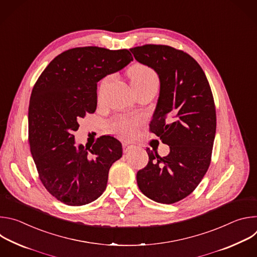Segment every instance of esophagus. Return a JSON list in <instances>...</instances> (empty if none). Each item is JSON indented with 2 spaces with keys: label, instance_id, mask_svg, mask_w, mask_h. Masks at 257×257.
I'll return each mask as SVG.
<instances>
[{
  "label": "esophagus",
  "instance_id": "obj_1",
  "mask_svg": "<svg viewBox=\"0 0 257 257\" xmlns=\"http://www.w3.org/2000/svg\"><path fill=\"white\" fill-rule=\"evenodd\" d=\"M122 146H123V152H124L125 154L131 152V151L134 149V146H133L132 144H129L128 142H123V143H122Z\"/></svg>",
  "mask_w": 257,
  "mask_h": 257
}]
</instances>
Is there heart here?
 Wrapping results in <instances>:
<instances>
[{
    "label": "heart",
    "instance_id": "obj_1",
    "mask_svg": "<svg viewBox=\"0 0 257 257\" xmlns=\"http://www.w3.org/2000/svg\"><path fill=\"white\" fill-rule=\"evenodd\" d=\"M128 75L130 79V84L134 90L141 88L143 86L150 84H159V77L157 73L150 68L149 66L143 64L133 65L129 71ZM112 80V76H106L100 83L99 93L102 92L104 87ZM139 123V119L135 117L121 116L115 118L111 123L108 124V128L119 137L130 138L135 133V128Z\"/></svg>",
    "mask_w": 257,
    "mask_h": 257
}]
</instances>
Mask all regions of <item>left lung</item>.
Wrapping results in <instances>:
<instances>
[{"label": "left lung", "instance_id": "left-lung-1", "mask_svg": "<svg viewBox=\"0 0 257 257\" xmlns=\"http://www.w3.org/2000/svg\"><path fill=\"white\" fill-rule=\"evenodd\" d=\"M130 51L158 73L160 96L150 131L170 146L163 158L148 149L149 164L137 172V185L154 201L175 203L194 191L209 167L216 128L212 92L203 70L187 53L164 45Z\"/></svg>", "mask_w": 257, "mask_h": 257}]
</instances>
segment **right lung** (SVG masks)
Instances as JSON below:
<instances>
[{
  "mask_svg": "<svg viewBox=\"0 0 257 257\" xmlns=\"http://www.w3.org/2000/svg\"><path fill=\"white\" fill-rule=\"evenodd\" d=\"M133 61L128 50L70 49L58 55L35 82L28 107L30 152L46 189L61 202L79 206L105 190L108 170L122 144L101 136L91 148L75 145L73 132L97 103V82Z\"/></svg>",
  "mask_w": 257,
  "mask_h": 257,
  "instance_id": "right-lung-1",
  "label": "right lung"
}]
</instances>
